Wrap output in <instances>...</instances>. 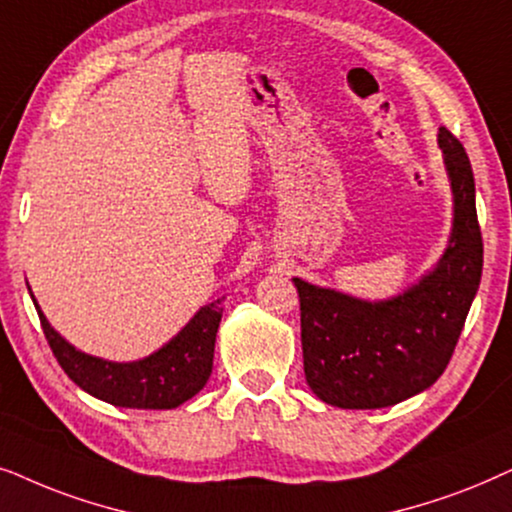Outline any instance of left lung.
Masks as SVG:
<instances>
[{"label":"left lung","instance_id":"8db88e82","mask_svg":"<svg viewBox=\"0 0 512 512\" xmlns=\"http://www.w3.org/2000/svg\"><path fill=\"white\" fill-rule=\"evenodd\" d=\"M438 147L452 187V231L438 264L388 299H360L292 278L302 311L306 384L342 410H379L412 398L452 358L480 288L482 236L468 154L447 128Z\"/></svg>","mask_w":512,"mask_h":512}]
</instances>
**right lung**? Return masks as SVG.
I'll return each mask as SVG.
<instances>
[{
  "label": "right lung",
  "mask_w": 512,
  "mask_h": 512,
  "mask_svg": "<svg viewBox=\"0 0 512 512\" xmlns=\"http://www.w3.org/2000/svg\"><path fill=\"white\" fill-rule=\"evenodd\" d=\"M30 297L42 320L53 356L67 377L93 398L117 407H131V410H173L194 398L210 379L217 327H220L222 304L227 297L201 306L192 320L161 349L131 363H117V360H105L79 351L65 337H60L58 330H53L32 290Z\"/></svg>",
  "instance_id": "obj_1"
}]
</instances>
